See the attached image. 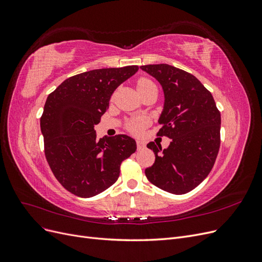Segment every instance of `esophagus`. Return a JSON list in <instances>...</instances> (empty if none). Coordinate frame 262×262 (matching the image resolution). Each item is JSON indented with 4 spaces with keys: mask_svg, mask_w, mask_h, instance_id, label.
Instances as JSON below:
<instances>
[{
    "mask_svg": "<svg viewBox=\"0 0 262 262\" xmlns=\"http://www.w3.org/2000/svg\"><path fill=\"white\" fill-rule=\"evenodd\" d=\"M144 142L143 141H140V140H138L137 141V146H138V149H142L144 147Z\"/></svg>",
    "mask_w": 262,
    "mask_h": 262,
    "instance_id": "obj_1",
    "label": "esophagus"
}]
</instances>
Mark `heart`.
I'll list each match as a JSON object with an SVG mask.
<instances>
[{"mask_svg":"<svg viewBox=\"0 0 262 262\" xmlns=\"http://www.w3.org/2000/svg\"><path fill=\"white\" fill-rule=\"evenodd\" d=\"M152 86H155V84L145 77L140 78V80L137 82V87H138V91L140 92V94L145 92L146 90H148L149 87H152ZM147 123L148 122L145 118H138V119H133V120L129 121L128 125H126V128H128V130L130 132H132L134 134H138L145 128Z\"/></svg>","mask_w":262,"mask_h":262,"instance_id":"b5f03b06","label":"heart"}]
</instances>
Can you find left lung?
I'll list each match as a JSON object with an SVG mask.
<instances>
[{
    "mask_svg": "<svg viewBox=\"0 0 262 262\" xmlns=\"http://www.w3.org/2000/svg\"><path fill=\"white\" fill-rule=\"evenodd\" d=\"M141 69L163 87L165 102L157 136L171 139L165 149L154 142L147 144L155 163L145 169L146 178L167 192L187 193L207 178L215 163L221 114L212 94L192 74L168 64Z\"/></svg>",
    "mask_w": 262,
    "mask_h": 262,
    "instance_id": "obj_1",
    "label": "left lung"
}]
</instances>
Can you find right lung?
Returning <instances> with one entry per match:
<instances>
[{"mask_svg": "<svg viewBox=\"0 0 262 262\" xmlns=\"http://www.w3.org/2000/svg\"><path fill=\"white\" fill-rule=\"evenodd\" d=\"M138 66L92 70L71 76L46 100L40 128L45 155L54 177L68 191L91 198L117 181L120 165L137 150L125 134L97 139L95 124L117 87Z\"/></svg>", "mask_w": 262, "mask_h": 262, "instance_id": "right-lung-1", "label": "right lung"}]
</instances>
